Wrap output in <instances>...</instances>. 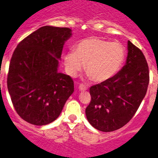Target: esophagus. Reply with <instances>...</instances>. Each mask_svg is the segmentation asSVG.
I'll return each instance as SVG.
<instances>
[{
	"label": "esophagus",
	"instance_id": "34e87169",
	"mask_svg": "<svg viewBox=\"0 0 158 158\" xmlns=\"http://www.w3.org/2000/svg\"><path fill=\"white\" fill-rule=\"evenodd\" d=\"M79 90H81V91H86V89H87V88H86V86H82V85H80V86H79Z\"/></svg>",
	"mask_w": 158,
	"mask_h": 158
}]
</instances>
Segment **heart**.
<instances>
[{"mask_svg": "<svg viewBox=\"0 0 158 158\" xmlns=\"http://www.w3.org/2000/svg\"><path fill=\"white\" fill-rule=\"evenodd\" d=\"M126 52L122 44L110 43L92 36L79 41L75 51L64 57L66 72L76 76L85 65L86 74L96 82H103L114 76L125 60Z\"/></svg>", "mask_w": 158, "mask_h": 158, "instance_id": "obj_1", "label": "heart"}]
</instances>
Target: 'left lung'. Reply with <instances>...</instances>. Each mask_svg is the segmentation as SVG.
Masks as SVG:
<instances>
[{"instance_id":"left-lung-1","label":"left lung","mask_w":158,"mask_h":158,"mask_svg":"<svg viewBox=\"0 0 158 158\" xmlns=\"http://www.w3.org/2000/svg\"><path fill=\"white\" fill-rule=\"evenodd\" d=\"M150 76L143 54L128 41L126 63L113 77L89 88L91 101L86 115L91 126L112 132L132 119L147 94Z\"/></svg>"}]
</instances>
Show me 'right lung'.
<instances>
[{
    "instance_id": "1",
    "label": "right lung",
    "mask_w": 158,
    "mask_h": 158,
    "mask_svg": "<svg viewBox=\"0 0 158 158\" xmlns=\"http://www.w3.org/2000/svg\"><path fill=\"white\" fill-rule=\"evenodd\" d=\"M71 36L69 28L43 26L14 51L7 85L16 112L26 122L35 126L54 122L74 92L72 78L57 72L63 46Z\"/></svg>"
}]
</instances>
